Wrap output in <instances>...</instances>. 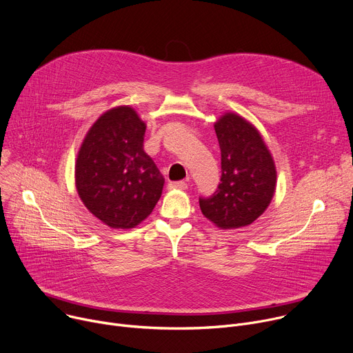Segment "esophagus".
Returning a JSON list of instances; mask_svg holds the SVG:
<instances>
[{
  "label": "esophagus",
  "instance_id": "1",
  "mask_svg": "<svg viewBox=\"0 0 353 353\" xmlns=\"http://www.w3.org/2000/svg\"><path fill=\"white\" fill-rule=\"evenodd\" d=\"M169 190H185L187 188V183L185 181H172L169 183Z\"/></svg>",
  "mask_w": 353,
  "mask_h": 353
}]
</instances>
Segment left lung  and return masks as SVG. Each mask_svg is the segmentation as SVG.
Instances as JSON below:
<instances>
[{"label":"left lung","instance_id":"left-lung-1","mask_svg":"<svg viewBox=\"0 0 353 353\" xmlns=\"http://www.w3.org/2000/svg\"><path fill=\"white\" fill-rule=\"evenodd\" d=\"M214 128L221 148L222 177L212 196L199 198L201 212L219 229L248 226L274 198V158L260 131L237 113H223Z\"/></svg>","mask_w":353,"mask_h":353}]
</instances>
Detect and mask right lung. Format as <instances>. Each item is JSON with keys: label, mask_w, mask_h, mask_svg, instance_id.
I'll use <instances>...</instances> for the list:
<instances>
[{"label": "right lung", "mask_w": 353, "mask_h": 353, "mask_svg": "<svg viewBox=\"0 0 353 353\" xmlns=\"http://www.w3.org/2000/svg\"><path fill=\"white\" fill-rule=\"evenodd\" d=\"M146 124L131 106L100 116L86 132L75 162V187L88 211L112 229L145 221L165 179L143 150Z\"/></svg>", "instance_id": "add662e5"}]
</instances>
